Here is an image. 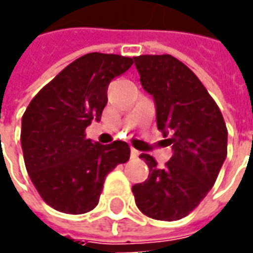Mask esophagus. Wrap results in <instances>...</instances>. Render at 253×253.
<instances>
[{
	"instance_id": "esophagus-1",
	"label": "esophagus",
	"mask_w": 253,
	"mask_h": 253,
	"mask_svg": "<svg viewBox=\"0 0 253 253\" xmlns=\"http://www.w3.org/2000/svg\"><path fill=\"white\" fill-rule=\"evenodd\" d=\"M138 155H140V153H138L137 150H134V148H131V151H130V157H131V158H137Z\"/></svg>"
}]
</instances>
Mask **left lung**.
I'll return each instance as SVG.
<instances>
[{"label":"left lung","mask_w":253,"mask_h":253,"mask_svg":"<svg viewBox=\"0 0 253 253\" xmlns=\"http://www.w3.org/2000/svg\"><path fill=\"white\" fill-rule=\"evenodd\" d=\"M134 64L144 91L153 95L158 130L169 135L173 150L162 169L151 155H140L150 175L131 187L135 205L154 220H180L213 187L227 157L228 131L205 85L178 58L147 54L134 57Z\"/></svg>","instance_id":"1"}]
</instances>
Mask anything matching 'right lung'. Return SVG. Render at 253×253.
<instances>
[{"label":"right lung","mask_w":253,"mask_h":253,"mask_svg":"<svg viewBox=\"0 0 253 253\" xmlns=\"http://www.w3.org/2000/svg\"><path fill=\"white\" fill-rule=\"evenodd\" d=\"M134 58L88 53L43 86L22 116L25 167L42 199L57 211L95 209L106 175L130 158L125 141L102 145L85 137L108 103V86Z\"/></svg>","instance_id":"add662e5"}]
</instances>
